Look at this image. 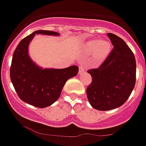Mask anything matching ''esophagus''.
<instances>
[{
  "label": "esophagus",
  "instance_id": "obj_1",
  "mask_svg": "<svg viewBox=\"0 0 146 146\" xmlns=\"http://www.w3.org/2000/svg\"><path fill=\"white\" fill-rule=\"evenodd\" d=\"M84 71H86V67L83 64H81L80 66V70H79V73L80 74H82V72H84Z\"/></svg>",
  "mask_w": 146,
  "mask_h": 146
}]
</instances>
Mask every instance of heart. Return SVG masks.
Here are the masks:
<instances>
[{
	"instance_id": "1",
	"label": "heart",
	"mask_w": 146,
	"mask_h": 146,
	"mask_svg": "<svg viewBox=\"0 0 146 146\" xmlns=\"http://www.w3.org/2000/svg\"><path fill=\"white\" fill-rule=\"evenodd\" d=\"M111 43L108 40L89 41L85 44V50L88 54H93L94 60L102 61L111 51Z\"/></svg>"
}]
</instances>
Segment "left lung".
<instances>
[{
  "label": "left lung",
  "instance_id": "left-lung-1",
  "mask_svg": "<svg viewBox=\"0 0 146 146\" xmlns=\"http://www.w3.org/2000/svg\"><path fill=\"white\" fill-rule=\"evenodd\" d=\"M108 36L113 50L99 68L88 71L92 77L86 90L88 99L94 109L102 111L124 104L136 80V61L131 49L116 35L108 33Z\"/></svg>",
  "mask_w": 146,
  "mask_h": 146
}]
</instances>
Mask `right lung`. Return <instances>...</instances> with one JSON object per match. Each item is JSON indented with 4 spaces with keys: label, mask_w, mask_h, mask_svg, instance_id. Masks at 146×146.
Instances as JSON below:
<instances>
[{
    "label": "right lung",
    "mask_w": 146,
    "mask_h": 146,
    "mask_svg": "<svg viewBox=\"0 0 146 146\" xmlns=\"http://www.w3.org/2000/svg\"><path fill=\"white\" fill-rule=\"evenodd\" d=\"M35 34L59 36L60 33L39 30L21 40L13 54L10 78L20 99L44 108L57 101L66 82L77 75L79 68L71 66L65 69H43L36 65L28 55V46Z\"/></svg>",
    "instance_id": "obj_1"
}]
</instances>
